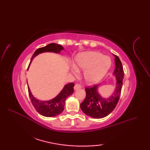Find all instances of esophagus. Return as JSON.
Returning a JSON list of instances; mask_svg holds the SVG:
<instances>
[{"instance_id":"34e87169","label":"esophagus","mask_w":150,"mask_h":150,"mask_svg":"<svg viewBox=\"0 0 150 150\" xmlns=\"http://www.w3.org/2000/svg\"><path fill=\"white\" fill-rule=\"evenodd\" d=\"M81 84H75V86H74V90H79V89H81Z\"/></svg>"}]
</instances>
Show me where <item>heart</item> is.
I'll use <instances>...</instances> for the list:
<instances>
[{
	"label": "heart",
	"mask_w": 150,
	"mask_h": 150,
	"mask_svg": "<svg viewBox=\"0 0 150 150\" xmlns=\"http://www.w3.org/2000/svg\"><path fill=\"white\" fill-rule=\"evenodd\" d=\"M111 59L97 52H88L79 55L75 60V66L71 71L77 74L78 69L84 70V77L88 84L99 81L110 69Z\"/></svg>",
	"instance_id": "obj_1"
}]
</instances>
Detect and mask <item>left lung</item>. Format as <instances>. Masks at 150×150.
Returning <instances> with one entry per match:
<instances>
[{
    "label": "left lung",
    "mask_w": 150,
    "mask_h": 150,
    "mask_svg": "<svg viewBox=\"0 0 150 150\" xmlns=\"http://www.w3.org/2000/svg\"><path fill=\"white\" fill-rule=\"evenodd\" d=\"M115 69L113 74L117 78L115 90L113 94L108 98H104L98 94V85L85 88L86 96L81 104V108L87 115L96 119H101L108 115L115 108L119 102L122 87L124 70L119 58L115 55Z\"/></svg>",
    "instance_id": "8db88e82"
}]
</instances>
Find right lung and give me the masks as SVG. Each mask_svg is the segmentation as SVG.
Segmentation results:
<instances>
[{
  "label": "right lung",
  "mask_w": 150,
  "mask_h": 150,
  "mask_svg": "<svg viewBox=\"0 0 150 150\" xmlns=\"http://www.w3.org/2000/svg\"><path fill=\"white\" fill-rule=\"evenodd\" d=\"M63 50L64 48L62 46L55 43H51L46 46L40 47L33 53L31 59L29 66L31 62V60H33L35 57L39 55V53L44 52H54L59 53L60 51ZM74 85L75 84L73 82L65 85L62 91L60 92V93L56 97L47 101H40L37 99L36 98H35L33 96L32 93H31L29 87H28V93H29L31 103H32L38 113H39L44 117H52L59 115V114L62 112L64 109L66 99L74 91V89H73Z\"/></svg>",
  "instance_id": "add662e5"
}]
</instances>
